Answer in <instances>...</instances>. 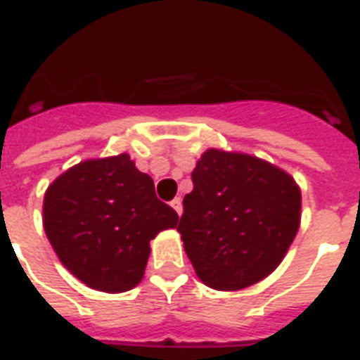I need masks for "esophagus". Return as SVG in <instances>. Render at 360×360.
<instances>
[{"label":"esophagus","mask_w":360,"mask_h":360,"mask_svg":"<svg viewBox=\"0 0 360 360\" xmlns=\"http://www.w3.org/2000/svg\"><path fill=\"white\" fill-rule=\"evenodd\" d=\"M172 208L181 216V212H183V200H181V196H175V198H173Z\"/></svg>","instance_id":"obj_1"}]
</instances>
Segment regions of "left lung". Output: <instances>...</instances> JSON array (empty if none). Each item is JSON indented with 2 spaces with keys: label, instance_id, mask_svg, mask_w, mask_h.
<instances>
[{
  "label": "left lung",
  "instance_id": "8db88e82",
  "mask_svg": "<svg viewBox=\"0 0 360 360\" xmlns=\"http://www.w3.org/2000/svg\"><path fill=\"white\" fill-rule=\"evenodd\" d=\"M183 198L177 231L196 276L237 291L276 270L301 221V191L255 156L206 150Z\"/></svg>",
  "mask_w": 360,
  "mask_h": 360
}]
</instances>
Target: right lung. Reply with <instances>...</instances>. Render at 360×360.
<instances>
[{
	"mask_svg": "<svg viewBox=\"0 0 360 360\" xmlns=\"http://www.w3.org/2000/svg\"><path fill=\"white\" fill-rule=\"evenodd\" d=\"M177 212L154 181L119 154L75 165L44 196V229L67 270L92 289L123 293L144 276L150 241Z\"/></svg>",
	"mask_w": 360,
	"mask_h": 360,
	"instance_id": "obj_1",
	"label": "right lung"
}]
</instances>
